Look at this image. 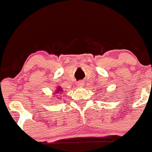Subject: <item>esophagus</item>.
<instances>
[{"label": "esophagus", "mask_w": 152, "mask_h": 152, "mask_svg": "<svg viewBox=\"0 0 152 152\" xmlns=\"http://www.w3.org/2000/svg\"><path fill=\"white\" fill-rule=\"evenodd\" d=\"M77 86H79V87L83 86V85H84L83 81H79V82L77 83Z\"/></svg>", "instance_id": "34e87169"}]
</instances>
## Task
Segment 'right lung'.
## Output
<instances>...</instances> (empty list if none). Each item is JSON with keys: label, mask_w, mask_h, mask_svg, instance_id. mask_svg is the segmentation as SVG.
<instances>
[{"label": "right lung", "mask_w": 152, "mask_h": 152, "mask_svg": "<svg viewBox=\"0 0 152 152\" xmlns=\"http://www.w3.org/2000/svg\"><path fill=\"white\" fill-rule=\"evenodd\" d=\"M62 91H63V89L61 88V86H58V87H57V90L55 91V94H59V93H60V94H61V92H62ZM57 96H58V95H57ZM57 96H56V97H57ZM59 98H60V97H59Z\"/></svg>", "instance_id": "obj_1"}]
</instances>
